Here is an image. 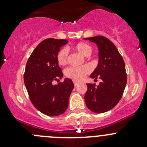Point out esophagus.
<instances>
[{"label":"esophagus","mask_w":147,"mask_h":147,"mask_svg":"<svg viewBox=\"0 0 147 147\" xmlns=\"http://www.w3.org/2000/svg\"><path fill=\"white\" fill-rule=\"evenodd\" d=\"M74 85H75V86H76V85H79V82L75 81V80H74Z\"/></svg>","instance_id":"1"}]
</instances>
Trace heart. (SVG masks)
<instances>
[{
  "instance_id": "heart-1",
  "label": "heart",
  "mask_w": 147,
  "mask_h": 147,
  "mask_svg": "<svg viewBox=\"0 0 147 147\" xmlns=\"http://www.w3.org/2000/svg\"><path fill=\"white\" fill-rule=\"evenodd\" d=\"M73 49L76 51L84 57H90L91 55L93 49L89 44L86 42H79L73 46ZM68 51L65 48L60 49L57 54V62L60 65H65L67 62ZM90 72V68L88 66H82L79 67H68L65 70V75L67 77L71 78L76 81H80L85 78V75Z\"/></svg>"
}]
</instances>
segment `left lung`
Wrapping results in <instances>:
<instances>
[{
    "instance_id": "left-lung-1",
    "label": "left lung",
    "mask_w": 147,
    "mask_h": 147,
    "mask_svg": "<svg viewBox=\"0 0 147 147\" xmlns=\"http://www.w3.org/2000/svg\"><path fill=\"white\" fill-rule=\"evenodd\" d=\"M96 44L98 63L90 77L102 80L99 85L87 84L85 94L87 107L92 112L103 113L119 103L127 84V74L124 59L113 43L103 36L84 38Z\"/></svg>"
}]
</instances>
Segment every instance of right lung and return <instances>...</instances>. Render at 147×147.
<instances>
[{"label": "right lung", "mask_w": 147, "mask_h": 147, "mask_svg": "<svg viewBox=\"0 0 147 147\" xmlns=\"http://www.w3.org/2000/svg\"><path fill=\"white\" fill-rule=\"evenodd\" d=\"M67 42V40L45 39L35 48L26 66L24 83L30 99L40 112L49 116L65 112L74 87L68 78L57 85L52 84L63 77L57 57Z\"/></svg>", "instance_id": "add662e5"}]
</instances>
